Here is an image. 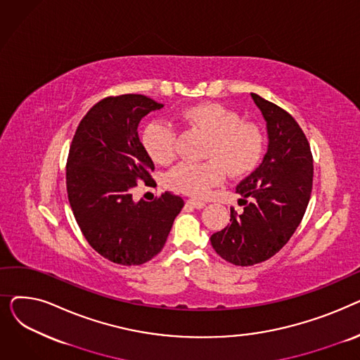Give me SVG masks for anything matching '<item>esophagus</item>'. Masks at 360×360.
<instances>
[{
    "mask_svg": "<svg viewBox=\"0 0 360 360\" xmlns=\"http://www.w3.org/2000/svg\"><path fill=\"white\" fill-rule=\"evenodd\" d=\"M186 205L188 207H193V209H202V207L205 205V202L201 201V200H195V198H188L186 200Z\"/></svg>",
    "mask_w": 360,
    "mask_h": 360,
    "instance_id": "esophagus-1",
    "label": "esophagus"
}]
</instances>
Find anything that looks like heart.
Segmentation results:
<instances>
[{"label":"heart","mask_w":360,"mask_h":360,"mask_svg":"<svg viewBox=\"0 0 360 360\" xmlns=\"http://www.w3.org/2000/svg\"><path fill=\"white\" fill-rule=\"evenodd\" d=\"M178 121L209 136L201 163L185 162L170 170V188L193 197H204L219 185L226 170L231 176H243L257 167L264 153L259 127L242 121L239 113L220 103L205 102L179 112ZM148 158L158 165H169L176 158V131L163 121L150 122L141 134Z\"/></svg>","instance_id":"b5f03b06"}]
</instances>
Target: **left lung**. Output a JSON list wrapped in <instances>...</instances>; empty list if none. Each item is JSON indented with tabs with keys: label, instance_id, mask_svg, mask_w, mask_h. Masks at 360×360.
Instances as JSON below:
<instances>
[{
	"label": "left lung",
	"instance_id": "1",
	"mask_svg": "<svg viewBox=\"0 0 360 360\" xmlns=\"http://www.w3.org/2000/svg\"><path fill=\"white\" fill-rule=\"evenodd\" d=\"M251 96L267 121L269 150L236 186L243 212L231 209V224L210 238L223 259L240 267L267 261L289 242L307 212L314 178L311 147L295 118L258 94Z\"/></svg>",
	"mask_w": 360,
	"mask_h": 360
}]
</instances>
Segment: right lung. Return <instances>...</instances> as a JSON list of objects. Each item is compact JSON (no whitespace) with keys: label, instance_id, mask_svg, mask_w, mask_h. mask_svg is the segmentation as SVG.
I'll use <instances>...</instances> for the list:
<instances>
[{"label":"right lung","instance_id":"obj_1","mask_svg":"<svg viewBox=\"0 0 360 360\" xmlns=\"http://www.w3.org/2000/svg\"><path fill=\"white\" fill-rule=\"evenodd\" d=\"M160 108L143 94L108 96L83 117L68 151L67 194L75 221L94 251L121 266L156 257L184 207L172 193L132 201L139 181L155 184L137 127Z\"/></svg>","mask_w":360,"mask_h":360}]
</instances>
